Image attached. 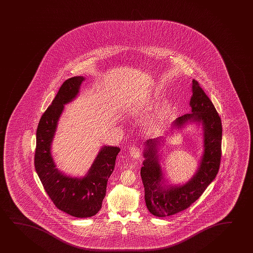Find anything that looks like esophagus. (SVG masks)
<instances>
[{
  "label": "esophagus",
  "mask_w": 253,
  "mask_h": 253,
  "mask_svg": "<svg viewBox=\"0 0 253 253\" xmlns=\"http://www.w3.org/2000/svg\"><path fill=\"white\" fill-rule=\"evenodd\" d=\"M140 154H141V151L138 147L132 146L129 148V155L132 158L137 159L140 158Z\"/></svg>",
  "instance_id": "esophagus-1"
}]
</instances>
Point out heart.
<instances>
[{
	"instance_id": "obj_1",
	"label": "heart",
	"mask_w": 253,
	"mask_h": 253,
	"mask_svg": "<svg viewBox=\"0 0 253 253\" xmlns=\"http://www.w3.org/2000/svg\"><path fill=\"white\" fill-rule=\"evenodd\" d=\"M150 106V96H147L145 98L140 100L138 103H133L131 108L129 109V114L132 115H137L141 113L143 110L149 109ZM166 108V107H165ZM165 110H163V112L158 114V117H153L148 125V130L151 133H156V132L160 131L163 126H164V121H165Z\"/></svg>"
}]
</instances>
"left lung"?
I'll return each instance as SVG.
<instances>
[{"label": "left lung", "instance_id": "1", "mask_svg": "<svg viewBox=\"0 0 253 253\" xmlns=\"http://www.w3.org/2000/svg\"><path fill=\"white\" fill-rule=\"evenodd\" d=\"M191 112L177 117L164 136L147 140L143 143L141 177L144 187L147 209L160 217L171 216L186 210L200 198L205 189L215 179L221 159L222 123L212 102L197 81H192ZM195 123L203 130V151L195 175L179 185L165 179L160 162V150L167 137L179 131L187 124Z\"/></svg>", "mask_w": 253, "mask_h": 253}]
</instances>
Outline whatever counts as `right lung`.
<instances>
[{"label": "right lung", "instance_id": "right-lung-1", "mask_svg": "<svg viewBox=\"0 0 253 253\" xmlns=\"http://www.w3.org/2000/svg\"><path fill=\"white\" fill-rule=\"evenodd\" d=\"M84 81V77H71L61 86L51 105L41 117L35 154L36 171L54 205L63 212L79 218L95 216L102 208L107 182L120 151L119 147H101L90 168L81 177L67 175L56 167L51 149L59 119L64 105L79 95Z\"/></svg>", "mask_w": 253, "mask_h": 253}]
</instances>
